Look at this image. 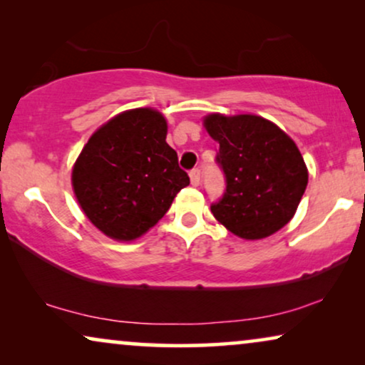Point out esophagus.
I'll use <instances>...</instances> for the list:
<instances>
[{"instance_id":"34e87169","label":"esophagus","mask_w":365,"mask_h":365,"mask_svg":"<svg viewBox=\"0 0 365 365\" xmlns=\"http://www.w3.org/2000/svg\"><path fill=\"white\" fill-rule=\"evenodd\" d=\"M189 178H191L192 186L197 187L199 182H201V173H199V169H192V171L189 173Z\"/></svg>"}]
</instances>
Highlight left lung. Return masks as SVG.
Masks as SVG:
<instances>
[{"instance_id":"left-lung-1","label":"left lung","mask_w":365,"mask_h":365,"mask_svg":"<svg viewBox=\"0 0 365 365\" xmlns=\"http://www.w3.org/2000/svg\"><path fill=\"white\" fill-rule=\"evenodd\" d=\"M202 124L219 144L217 163L227 182L221 201L211 206L212 216L246 241L272 236L294 217L307 187L297 144L257 114L211 113Z\"/></svg>"}]
</instances>
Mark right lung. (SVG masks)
I'll return each mask as SVG.
<instances>
[{"label":"right lung","instance_id":"1","mask_svg":"<svg viewBox=\"0 0 365 365\" xmlns=\"http://www.w3.org/2000/svg\"><path fill=\"white\" fill-rule=\"evenodd\" d=\"M166 136L161 111L134 108L99 126L84 144L73 164V191L104 236L136 241L156 226L189 184Z\"/></svg>","mask_w":365,"mask_h":365}]
</instances>
